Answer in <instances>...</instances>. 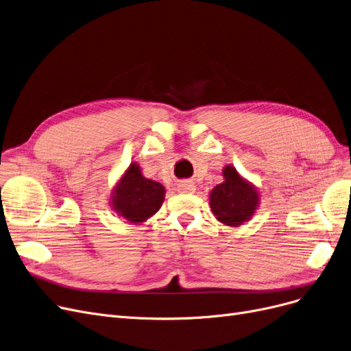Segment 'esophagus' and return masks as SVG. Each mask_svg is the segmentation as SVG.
<instances>
[{
    "instance_id": "1",
    "label": "esophagus",
    "mask_w": 351,
    "mask_h": 351,
    "mask_svg": "<svg viewBox=\"0 0 351 351\" xmlns=\"http://www.w3.org/2000/svg\"><path fill=\"white\" fill-rule=\"evenodd\" d=\"M178 191L180 193H193L195 192V185L191 184V182H184L178 186Z\"/></svg>"
}]
</instances>
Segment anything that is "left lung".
Listing matches in <instances>:
<instances>
[{
  "label": "left lung",
  "instance_id": "left-lung-1",
  "mask_svg": "<svg viewBox=\"0 0 351 351\" xmlns=\"http://www.w3.org/2000/svg\"><path fill=\"white\" fill-rule=\"evenodd\" d=\"M222 176V184L209 193L210 210L219 222L237 228L252 218L260 205V193L232 165L223 167Z\"/></svg>",
  "mask_w": 351,
  "mask_h": 351
}]
</instances>
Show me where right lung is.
Instances as JSON below:
<instances>
[{"mask_svg": "<svg viewBox=\"0 0 351 351\" xmlns=\"http://www.w3.org/2000/svg\"><path fill=\"white\" fill-rule=\"evenodd\" d=\"M165 192L162 184L145 178L141 166L132 162L110 195V205L117 215L128 222L141 223L160 209Z\"/></svg>", "mask_w": 351, "mask_h": 351, "instance_id": "right-lung-1", "label": "right lung"}]
</instances>
